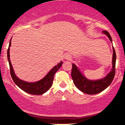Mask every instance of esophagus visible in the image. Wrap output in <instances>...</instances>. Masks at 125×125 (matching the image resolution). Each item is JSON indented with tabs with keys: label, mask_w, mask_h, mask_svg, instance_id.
Returning <instances> with one entry per match:
<instances>
[{
	"label": "esophagus",
	"mask_w": 125,
	"mask_h": 125,
	"mask_svg": "<svg viewBox=\"0 0 125 125\" xmlns=\"http://www.w3.org/2000/svg\"><path fill=\"white\" fill-rule=\"evenodd\" d=\"M64 56H65V57H64L65 59H67V60H70L72 58L71 55V54H66V55Z\"/></svg>",
	"instance_id": "34e87169"
}]
</instances>
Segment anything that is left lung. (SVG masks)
<instances>
[{"label":"left lung","mask_w":125,"mask_h":125,"mask_svg":"<svg viewBox=\"0 0 125 125\" xmlns=\"http://www.w3.org/2000/svg\"><path fill=\"white\" fill-rule=\"evenodd\" d=\"M106 35L107 36L111 42H112L110 34L106 31H103ZM116 52L113 46V57H112V71L107 74L104 79L97 81H90L83 76L79 70L77 69L74 64H72L71 76L74 85L78 89H79L84 94H97L101 92L107 88L111 84L115 74L116 66Z\"/></svg>","instance_id":"1"}]
</instances>
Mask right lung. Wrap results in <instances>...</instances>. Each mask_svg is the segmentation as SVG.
<instances>
[{"instance_id":"add662e5","label":"right lung","mask_w":125,"mask_h":125,"mask_svg":"<svg viewBox=\"0 0 125 125\" xmlns=\"http://www.w3.org/2000/svg\"><path fill=\"white\" fill-rule=\"evenodd\" d=\"M10 44L11 39L10 41L9 45V48L8 49V59L9 61V63L11 77H12L13 81L15 82V83L19 88H21V90H23L24 92L28 93L29 94L39 95V94H42L45 92H46L52 86L53 81L54 74L59 69L61 66L62 65V62H61L59 63H58L57 65H56L55 66L53 67L51 71H49V72L42 79L40 80V81L36 82H26L19 79L15 75L9 58V48L10 46Z\"/></svg>"}]
</instances>
